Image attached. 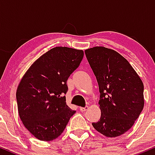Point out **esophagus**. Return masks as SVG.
<instances>
[{"mask_svg":"<svg viewBox=\"0 0 155 155\" xmlns=\"http://www.w3.org/2000/svg\"><path fill=\"white\" fill-rule=\"evenodd\" d=\"M88 108V106H85V107H80V111H86L87 110Z\"/></svg>","mask_w":155,"mask_h":155,"instance_id":"34e87169","label":"esophagus"}]
</instances>
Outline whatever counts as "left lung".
I'll use <instances>...</instances> for the list:
<instances>
[{
    "label": "left lung",
    "instance_id": "left-lung-1",
    "mask_svg": "<svg viewBox=\"0 0 155 155\" xmlns=\"http://www.w3.org/2000/svg\"><path fill=\"white\" fill-rule=\"evenodd\" d=\"M99 86L101 117L92 122L107 137L127 132L143 110V84L130 64L113 49L95 47L84 51Z\"/></svg>",
    "mask_w": 155,
    "mask_h": 155
}]
</instances>
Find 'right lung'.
Instances as JSON below:
<instances>
[{
  "instance_id": "add662e5",
  "label": "right lung",
  "mask_w": 155,
  "mask_h": 155,
  "mask_svg": "<svg viewBox=\"0 0 155 155\" xmlns=\"http://www.w3.org/2000/svg\"><path fill=\"white\" fill-rule=\"evenodd\" d=\"M84 51L57 47L35 60L23 76L16 97L25 127L38 140L61 135L76 111L67 106V80L79 66Z\"/></svg>"
}]
</instances>
